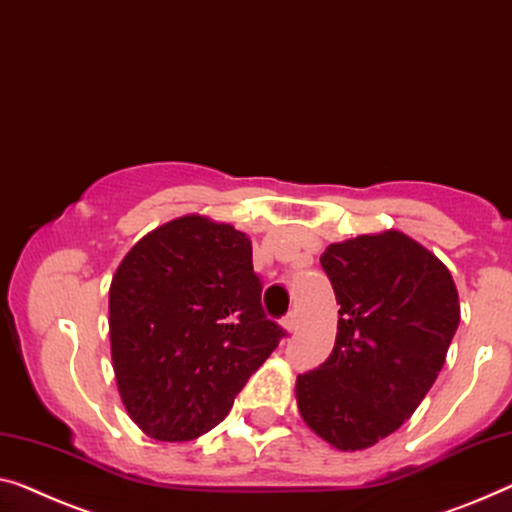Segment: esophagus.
I'll use <instances>...</instances> for the list:
<instances>
[{
    "mask_svg": "<svg viewBox=\"0 0 512 512\" xmlns=\"http://www.w3.org/2000/svg\"><path fill=\"white\" fill-rule=\"evenodd\" d=\"M282 329H285L287 333H296V329H299V312L292 310L289 315L282 317Z\"/></svg>",
    "mask_w": 512,
    "mask_h": 512,
    "instance_id": "obj_1",
    "label": "esophagus"
}]
</instances>
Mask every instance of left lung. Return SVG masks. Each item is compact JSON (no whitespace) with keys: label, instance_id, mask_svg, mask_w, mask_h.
I'll list each match as a JSON object with an SVG mask.
<instances>
[{"label":"left lung","instance_id":"obj_1","mask_svg":"<svg viewBox=\"0 0 512 512\" xmlns=\"http://www.w3.org/2000/svg\"><path fill=\"white\" fill-rule=\"evenodd\" d=\"M338 301V335L296 377L305 425L338 451H363L414 414L460 324L451 271L398 230L331 243L319 257Z\"/></svg>","mask_w":512,"mask_h":512}]
</instances>
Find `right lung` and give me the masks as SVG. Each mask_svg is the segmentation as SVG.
<instances>
[{"label": "right lung", "mask_w": 512, "mask_h": 512, "mask_svg": "<svg viewBox=\"0 0 512 512\" xmlns=\"http://www.w3.org/2000/svg\"><path fill=\"white\" fill-rule=\"evenodd\" d=\"M285 331L266 317L243 232L190 213L142 236L110 285L121 402L158 441L202 437Z\"/></svg>", "instance_id": "add662e5"}]
</instances>
